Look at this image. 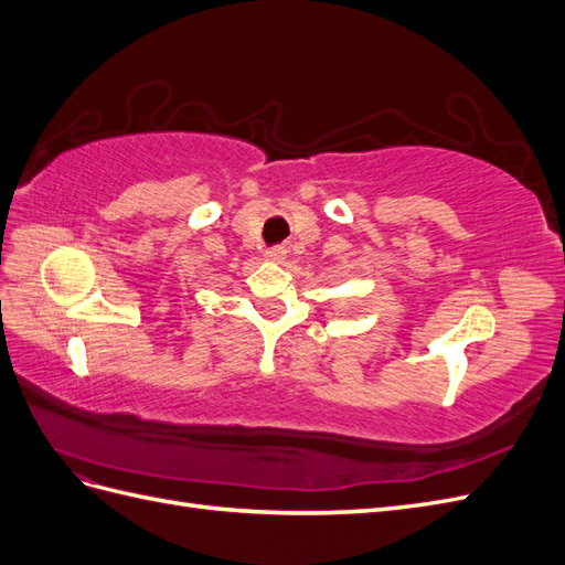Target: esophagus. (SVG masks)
I'll return each instance as SVG.
<instances>
[{
	"instance_id": "esophagus-1",
	"label": "esophagus",
	"mask_w": 565,
	"mask_h": 565,
	"mask_svg": "<svg viewBox=\"0 0 565 565\" xmlns=\"http://www.w3.org/2000/svg\"><path fill=\"white\" fill-rule=\"evenodd\" d=\"M264 256H266L268 262H276V264H278V262H282L285 256H287V249L280 247V245H278V247H268V249L264 252Z\"/></svg>"
}]
</instances>
